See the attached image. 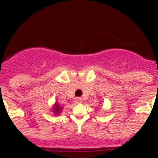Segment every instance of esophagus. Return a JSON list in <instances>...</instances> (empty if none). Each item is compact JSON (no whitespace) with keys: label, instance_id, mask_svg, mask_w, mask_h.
<instances>
[{"label":"esophagus","instance_id":"1","mask_svg":"<svg viewBox=\"0 0 158 158\" xmlns=\"http://www.w3.org/2000/svg\"><path fill=\"white\" fill-rule=\"evenodd\" d=\"M75 102H76V103H81L82 98H81V97H77V98L75 99Z\"/></svg>","mask_w":158,"mask_h":158}]
</instances>
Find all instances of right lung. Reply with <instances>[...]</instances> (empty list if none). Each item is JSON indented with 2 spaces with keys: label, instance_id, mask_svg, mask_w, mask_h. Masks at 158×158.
<instances>
[{
  "label": "right lung",
  "instance_id": "1",
  "mask_svg": "<svg viewBox=\"0 0 158 158\" xmlns=\"http://www.w3.org/2000/svg\"><path fill=\"white\" fill-rule=\"evenodd\" d=\"M62 110V107H61L60 105H58V104H54V107H53V112H54V115H58L59 113H61V111Z\"/></svg>",
  "mask_w": 158,
  "mask_h": 158
}]
</instances>
